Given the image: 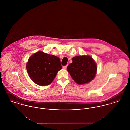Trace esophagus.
Listing matches in <instances>:
<instances>
[{
    "label": "esophagus",
    "mask_w": 130,
    "mask_h": 130,
    "mask_svg": "<svg viewBox=\"0 0 130 130\" xmlns=\"http://www.w3.org/2000/svg\"><path fill=\"white\" fill-rule=\"evenodd\" d=\"M67 67V65H65V66H64L63 67V68H64V69H66Z\"/></svg>",
    "instance_id": "obj_1"
}]
</instances>
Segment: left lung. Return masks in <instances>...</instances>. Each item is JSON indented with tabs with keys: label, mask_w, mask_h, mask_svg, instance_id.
I'll use <instances>...</instances> for the list:
<instances>
[{
	"label": "left lung",
	"mask_w": 130,
	"mask_h": 130,
	"mask_svg": "<svg viewBox=\"0 0 130 130\" xmlns=\"http://www.w3.org/2000/svg\"><path fill=\"white\" fill-rule=\"evenodd\" d=\"M97 66L93 58L89 56H76L67 67V71L72 78L78 84L92 80L96 73Z\"/></svg>",
	"instance_id": "8db88e82"
}]
</instances>
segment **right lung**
<instances>
[{"label":"right lung","instance_id":"add662e5","mask_svg":"<svg viewBox=\"0 0 130 130\" xmlns=\"http://www.w3.org/2000/svg\"><path fill=\"white\" fill-rule=\"evenodd\" d=\"M26 68L32 80L45 86L52 83L62 66L58 57L39 51L30 57Z\"/></svg>","mask_w":130,"mask_h":130}]
</instances>
